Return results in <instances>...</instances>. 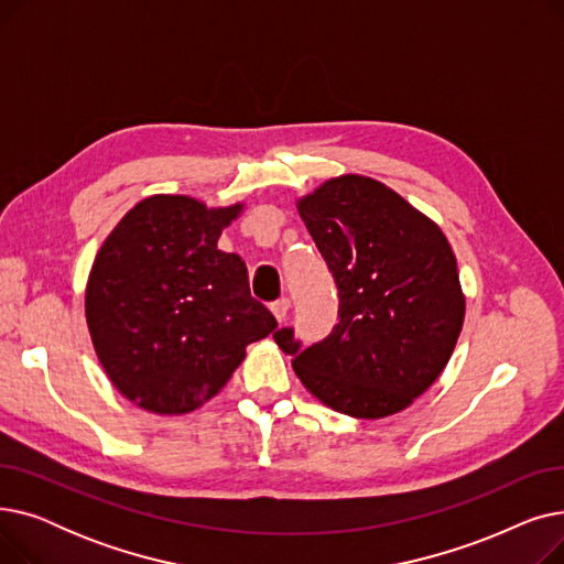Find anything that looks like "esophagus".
Returning a JSON list of instances; mask_svg holds the SVG:
<instances>
[{"label":"esophagus","mask_w":564,"mask_h":564,"mask_svg":"<svg viewBox=\"0 0 564 564\" xmlns=\"http://www.w3.org/2000/svg\"><path fill=\"white\" fill-rule=\"evenodd\" d=\"M272 313H274V317L279 319V322H283L285 317H288V311H290V300L288 297H281V300H276V302H272Z\"/></svg>","instance_id":"34e87169"}]
</instances>
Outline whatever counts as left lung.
Returning a JSON list of instances; mask_svg holds the SVG:
<instances>
[{
  "label": "left lung",
  "instance_id": "obj_1",
  "mask_svg": "<svg viewBox=\"0 0 564 564\" xmlns=\"http://www.w3.org/2000/svg\"><path fill=\"white\" fill-rule=\"evenodd\" d=\"M300 215L338 288V324L302 347L274 334L304 387L354 419H383L446 368L464 322L457 260L441 228L400 194L340 175L304 196Z\"/></svg>",
  "mask_w": 564,
  "mask_h": 564
}]
</instances>
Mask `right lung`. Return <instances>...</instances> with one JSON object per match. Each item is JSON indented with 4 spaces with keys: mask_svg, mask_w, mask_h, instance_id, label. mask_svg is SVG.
<instances>
[{
    "mask_svg": "<svg viewBox=\"0 0 564 564\" xmlns=\"http://www.w3.org/2000/svg\"><path fill=\"white\" fill-rule=\"evenodd\" d=\"M240 210L151 196L100 247L86 283V324L111 383L137 406L194 411L226 387L249 343L276 329V317L251 297L245 260L217 249Z\"/></svg>",
    "mask_w": 564,
    "mask_h": 564,
    "instance_id": "1",
    "label": "right lung"
}]
</instances>
